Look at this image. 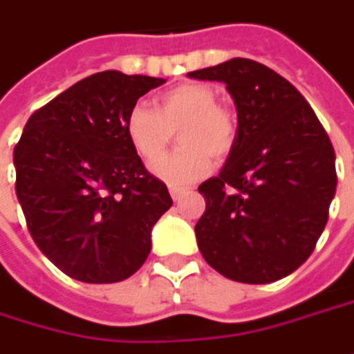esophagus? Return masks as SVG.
<instances>
[{"mask_svg": "<svg viewBox=\"0 0 354 354\" xmlns=\"http://www.w3.org/2000/svg\"><path fill=\"white\" fill-rule=\"evenodd\" d=\"M190 194V190H186V188H170V196L174 202H180L182 198H186Z\"/></svg>", "mask_w": 354, "mask_h": 354, "instance_id": "1", "label": "esophagus"}]
</instances>
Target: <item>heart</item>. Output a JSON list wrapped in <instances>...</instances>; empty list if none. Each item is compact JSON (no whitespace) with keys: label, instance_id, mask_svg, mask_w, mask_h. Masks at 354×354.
<instances>
[{"label":"heart","instance_id":"b5f03b06","mask_svg":"<svg viewBox=\"0 0 354 354\" xmlns=\"http://www.w3.org/2000/svg\"><path fill=\"white\" fill-rule=\"evenodd\" d=\"M178 130L183 148L160 158L171 132ZM124 132L138 156L150 172L172 188H184L212 170V158H224L236 142V120L232 112L216 104V94L208 86L182 84L156 95L154 110L136 104L124 120Z\"/></svg>","mask_w":354,"mask_h":354}]
</instances>
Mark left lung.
I'll list each match as a JSON object with an SVG mask.
<instances>
[{
  "instance_id": "obj_1",
  "label": "left lung",
  "mask_w": 354,
  "mask_h": 354,
  "mask_svg": "<svg viewBox=\"0 0 354 354\" xmlns=\"http://www.w3.org/2000/svg\"><path fill=\"white\" fill-rule=\"evenodd\" d=\"M188 77L222 82L239 118L226 164L198 186V248L230 281H281L310 257L328 220L333 144L301 92L259 62L232 57Z\"/></svg>"
}]
</instances>
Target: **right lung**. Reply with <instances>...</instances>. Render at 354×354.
<instances>
[{
  "mask_svg": "<svg viewBox=\"0 0 354 354\" xmlns=\"http://www.w3.org/2000/svg\"><path fill=\"white\" fill-rule=\"evenodd\" d=\"M164 82L94 73L37 110L13 150L15 194L33 242L75 281L132 277L172 206L124 132L130 108Z\"/></svg>",
  "mask_w": 354,
  "mask_h": 354,
  "instance_id": "add662e5",
  "label": "right lung"
}]
</instances>
